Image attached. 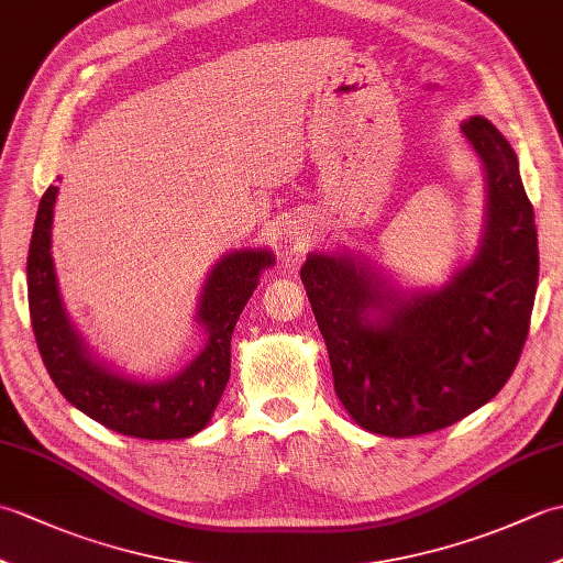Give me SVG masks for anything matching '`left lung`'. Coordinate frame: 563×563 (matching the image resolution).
Returning a JSON list of instances; mask_svg holds the SVG:
<instances>
[{
	"instance_id": "8db88e82",
	"label": "left lung",
	"mask_w": 563,
	"mask_h": 563,
	"mask_svg": "<svg viewBox=\"0 0 563 563\" xmlns=\"http://www.w3.org/2000/svg\"><path fill=\"white\" fill-rule=\"evenodd\" d=\"M462 135L486 176L472 261L438 288L411 290L349 251H312L300 271L333 389L369 433L423 435L482 409L504 389L528 339L540 251L518 157L484 115L470 118Z\"/></svg>"
}]
</instances>
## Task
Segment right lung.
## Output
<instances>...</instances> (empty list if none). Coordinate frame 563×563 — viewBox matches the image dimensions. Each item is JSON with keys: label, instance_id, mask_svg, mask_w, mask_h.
<instances>
[{"label": "right lung", "instance_id": "obj_1", "mask_svg": "<svg viewBox=\"0 0 563 563\" xmlns=\"http://www.w3.org/2000/svg\"><path fill=\"white\" fill-rule=\"evenodd\" d=\"M57 186L41 198L29 249V309L35 343L55 387L93 421L121 435L181 440L208 426L230 382L232 331L271 268V249H234L210 268L202 283L196 321L208 341L181 373L166 379H135L118 373L89 351L71 324L53 263V214Z\"/></svg>", "mask_w": 563, "mask_h": 563}]
</instances>
